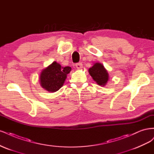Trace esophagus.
<instances>
[{"label":"esophagus","mask_w":154,"mask_h":154,"mask_svg":"<svg viewBox=\"0 0 154 154\" xmlns=\"http://www.w3.org/2000/svg\"><path fill=\"white\" fill-rule=\"evenodd\" d=\"M75 66L77 69H80V68H82V63H76Z\"/></svg>","instance_id":"obj_1"}]
</instances>
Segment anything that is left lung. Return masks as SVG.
Returning a JSON list of instances; mask_svg holds the SVG:
<instances>
[{"label":"left lung","mask_w":154,"mask_h":154,"mask_svg":"<svg viewBox=\"0 0 154 154\" xmlns=\"http://www.w3.org/2000/svg\"><path fill=\"white\" fill-rule=\"evenodd\" d=\"M89 73L98 85L104 86L108 81L109 75L102 64L97 63L89 69Z\"/></svg>","instance_id":"8db88e82"}]
</instances>
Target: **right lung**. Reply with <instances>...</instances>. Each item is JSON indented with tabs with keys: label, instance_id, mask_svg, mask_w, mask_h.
Listing matches in <instances>:
<instances>
[{
	"label": "right lung",
	"instance_id": "obj_1",
	"mask_svg": "<svg viewBox=\"0 0 154 154\" xmlns=\"http://www.w3.org/2000/svg\"><path fill=\"white\" fill-rule=\"evenodd\" d=\"M70 71V66L62 67L54 61L42 71L40 75L41 86L48 91L55 92L63 86L67 74Z\"/></svg>",
	"mask_w": 154,
	"mask_h": 154
}]
</instances>
